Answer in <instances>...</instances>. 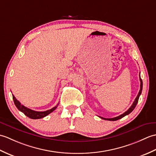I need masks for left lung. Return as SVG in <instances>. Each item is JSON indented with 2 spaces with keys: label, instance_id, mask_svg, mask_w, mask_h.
Segmentation results:
<instances>
[{
  "label": "left lung",
  "instance_id": "obj_1",
  "mask_svg": "<svg viewBox=\"0 0 156 156\" xmlns=\"http://www.w3.org/2000/svg\"><path fill=\"white\" fill-rule=\"evenodd\" d=\"M140 90L139 93H138V95H137V96L136 97V99H135V101H133L132 105H131V106L129 107V109H128L127 111H126V112L125 113H123V114H122V115H120L117 116V117H113V118H108V119H106V118H103V117H101V118L103 119H105V120H108V121H116V120H118V119H121V118H122V117H125L126 115H128V114H129L131 112H132V111L135 109V107H136V105H137V102H138V100H139V98H140V95H141V91H142L143 82H142V80H141V77H140Z\"/></svg>",
  "mask_w": 156,
  "mask_h": 156
}]
</instances>
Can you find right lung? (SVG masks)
I'll return each instance as SVG.
<instances>
[{"label": "right lung", "instance_id": "add662e5", "mask_svg": "<svg viewBox=\"0 0 156 156\" xmlns=\"http://www.w3.org/2000/svg\"><path fill=\"white\" fill-rule=\"evenodd\" d=\"M12 99H13L14 103H15L16 107H17V109H18L19 111H20L21 112H23L25 115L29 117V118L33 119H41V118H43V117L48 115L49 113L53 112L58 106V105H57V106L53 107V108L51 109L45 111V112H37V111H34V110L27 108V107L22 105L21 103H20L18 101V100L15 98V97L13 95H12Z\"/></svg>", "mask_w": 156, "mask_h": 156}]
</instances>
